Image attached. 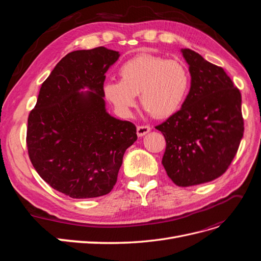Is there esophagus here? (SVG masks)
<instances>
[{
    "instance_id": "esophagus-1",
    "label": "esophagus",
    "mask_w": 261,
    "mask_h": 261,
    "mask_svg": "<svg viewBox=\"0 0 261 261\" xmlns=\"http://www.w3.org/2000/svg\"><path fill=\"white\" fill-rule=\"evenodd\" d=\"M150 130H151V127L148 125H143V126H138L137 127V135L139 137H143L145 136L146 134H148Z\"/></svg>"
}]
</instances>
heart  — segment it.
<instances>
[{
  "label": "heart",
  "mask_w": 261,
  "mask_h": 261,
  "mask_svg": "<svg viewBox=\"0 0 261 261\" xmlns=\"http://www.w3.org/2000/svg\"><path fill=\"white\" fill-rule=\"evenodd\" d=\"M121 81L102 85L103 97L123 117L132 114L139 93L145 110L156 118L174 115L191 88V73L185 63L152 54H139L118 67Z\"/></svg>",
  "instance_id": "b5f03b06"
}]
</instances>
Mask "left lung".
<instances>
[{
	"label": "left lung",
	"mask_w": 261,
	"mask_h": 261,
	"mask_svg": "<svg viewBox=\"0 0 261 261\" xmlns=\"http://www.w3.org/2000/svg\"><path fill=\"white\" fill-rule=\"evenodd\" d=\"M191 89L179 111L155 126L167 141L162 164L177 186L221 176L238 152L244 134L242 96L224 69L181 49Z\"/></svg>",
	"instance_id": "left-lung-1"
}]
</instances>
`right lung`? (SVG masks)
Instances as JSON below:
<instances>
[{
    "label": "right lung",
    "instance_id": "obj_1",
    "mask_svg": "<svg viewBox=\"0 0 261 261\" xmlns=\"http://www.w3.org/2000/svg\"><path fill=\"white\" fill-rule=\"evenodd\" d=\"M120 58L99 46L66 54L41 85L27 127L34 168L52 188L72 198L109 194L136 126L110 115L102 85Z\"/></svg>",
    "mask_w": 261,
    "mask_h": 261
}]
</instances>
